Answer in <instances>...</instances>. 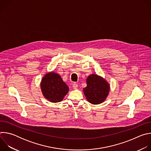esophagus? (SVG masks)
<instances>
[{
    "label": "esophagus",
    "instance_id": "1",
    "mask_svg": "<svg viewBox=\"0 0 151 151\" xmlns=\"http://www.w3.org/2000/svg\"><path fill=\"white\" fill-rule=\"evenodd\" d=\"M73 88L74 90H75V89H76V88H78V85H77V83H74L73 84Z\"/></svg>",
    "mask_w": 151,
    "mask_h": 151
}]
</instances>
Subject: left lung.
<instances>
[{
    "mask_svg": "<svg viewBox=\"0 0 151 151\" xmlns=\"http://www.w3.org/2000/svg\"><path fill=\"white\" fill-rule=\"evenodd\" d=\"M87 86L83 88L87 100L91 103L97 104L102 103L108 95L109 86L102 78L91 75L87 79Z\"/></svg>",
    "mask_w": 151,
    "mask_h": 151,
    "instance_id": "8db88e82",
    "label": "left lung"
}]
</instances>
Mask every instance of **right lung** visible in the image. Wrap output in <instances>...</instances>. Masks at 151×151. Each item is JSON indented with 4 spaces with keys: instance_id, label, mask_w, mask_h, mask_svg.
<instances>
[{
    "instance_id": "right-lung-1",
    "label": "right lung",
    "mask_w": 151,
    "mask_h": 151,
    "mask_svg": "<svg viewBox=\"0 0 151 151\" xmlns=\"http://www.w3.org/2000/svg\"><path fill=\"white\" fill-rule=\"evenodd\" d=\"M40 86L43 95L53 103L61 101L69 91V87L60 76L53 72L45 75L42 79Z\"/></svg>"
}]
</instances>
